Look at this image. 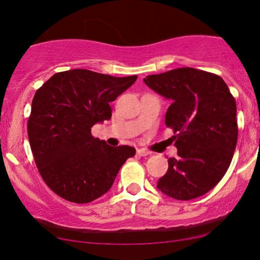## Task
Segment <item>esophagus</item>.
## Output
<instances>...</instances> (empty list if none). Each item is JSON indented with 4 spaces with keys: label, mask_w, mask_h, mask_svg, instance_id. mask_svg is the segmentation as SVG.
<instances>
[{
    "label": "esophagus",
    "mask_w": 260,
    "mask_h": 260,
    "mask_svg": "<svg viewBox=\"0 0 260 260\" xmlns=\"http://www.w3.org/2000/svg\"><path fill=\"white\" fill-rule=\"evenodd\" d=\"M137 155L138 156H148V155H150V151H148V150H145V149H138L137 150Z\"/></svg>",
    "instance_id": "34e87169"
}]
</instances>
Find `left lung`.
<instances>
[{"instance_id":"obj_1","label":"left lung","mask_w":260,"mask_h":260,"mask_svg":"<svg viewBox=\"0 0 260 260\" xmlns=\"http://www.w3.org/2000/svg\"><path fill=\"white\" fill-rule=\"evenodd\" d=\"M145 85L172 104L166 125L172 127L179 158L157 181L163 194L191 200L215 187L232 161L238 141L237 104L221 77L182 67L144 78Z\"/></svg>"}]
</instances>
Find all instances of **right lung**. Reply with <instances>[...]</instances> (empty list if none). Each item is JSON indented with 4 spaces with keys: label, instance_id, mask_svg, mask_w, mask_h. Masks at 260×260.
<instances>
[{
    "label": "right lung",
    "instance_id": "right-lung-1",
    "mask_svg": "<svg viewBox=\"0 0 260 260\" xmlns=\"http://www.w3.org/2000/svg\"><path fill=\"white\" fill-rule=\"evenodd\" d=\"M136 79L70 70L55 73L35 92L28 138L42 180L60 198L76 204L101 198L136 154L133 147H110L91 134L95 123L111 118L110 103Z\"/></svg>",
    "mask_w": 260,
    "mask_h": 260
}]
</instances>
